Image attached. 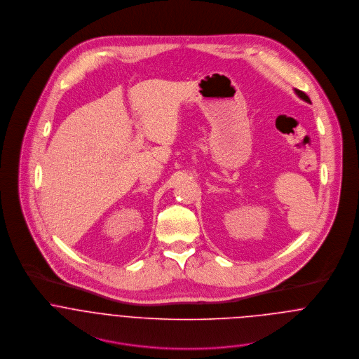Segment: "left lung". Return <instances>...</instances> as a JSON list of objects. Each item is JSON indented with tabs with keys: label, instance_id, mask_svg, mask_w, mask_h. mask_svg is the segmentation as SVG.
Returning a JSON list of instances; mask_svg holds the SVG:
<instances>
[{
	"label": "left lung",
	"instance_id": "left-lung-1",
	"mask_svg": "<svg viewBox=\"0 0 359 359\" xmlns=\"http://www.w3.org/2000/svg\"><path fill=\"white\" fill-rule=\"evenodd\" d=\"M294 91H296V94H297L303 101H306V102H311V101H309V98L306 95V93H303V91H300V90H294Z\"/></svg>",
	"mask_w": 359,
	"mask_h": 359
}]
</instances>
